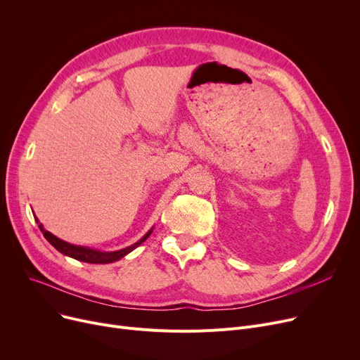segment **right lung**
Returning <instances> with one entry per match:
<instances>
[{
  "label": "right lung",
  "instance_id": "obj_1",
  "mask_svg": "<svg viewBox=\"0 0 360 360\" xmlns=\"http://www.w3.org/2000/svg\"><path fill=\"white\" fill-rule=\"evenodd\" d=\"M36 219V217H34ZM36 221L39 223V220L36 219ZM39 229L42 231L45 239L52 245V247L60 251L61 254L64 255H68L74 259H79V261H83V262H90V264H109V262H113V261H118L121 259L122 257H125L127 254H129L132 250H136L139 245H141L148 236L150 233L153 232V229H150L139 242L132 243L131 247H127L124 250H120V251H112V252H105V251H98V250H91V248H87V247H79V245H72V243H68L60 238H56L55 235H52L51 232L45 231L44 226L39 223Z\"/></svg>",
  "mask_w": 360,
  "mask_h": 360
}]
</instances>
